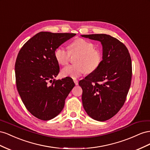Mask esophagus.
<instances>
[{
	"instance_id": "34e87169",
	"label": "esophagus",
	"mask_w": 150,
	"mask_h": 150,
	"mask_svg": "<svg viewBox=\"0 0 150 150\" xmlns=\"http://www.w3.org/2000/svg\"><path fill=\"white\" fill-rule=\"evenodd\" d=\"M74 82L75 84L76 85H77L79 84V81H78L77 80H76V79H74Z\"/></svg>"
}]
</instances>
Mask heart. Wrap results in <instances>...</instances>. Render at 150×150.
Segmentation results:
<instances>
[{
	"label": "heart",
	"instance_id": "heart-1",
	"mask_svg": "<svg viewBox=\"0 0 150 150\" xmlns=\"http://www.w3.org/2000/svg\"><path fill=\"white\" fill-rule=\"evenodd\" d=\"M92 42L82 38L73 41L69 46V51L59 46L54 51V57L57 62L64 65L68 62L71 54H79L76 59V65H68L62 68V75L64 77L76 79L87 71L91 73L97 70L100 65L102 56L99 50L94 49Z\"/></svg>",
	"mask_w": 150,
	"mask_h": 150
}]
</instances>
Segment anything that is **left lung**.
<instances>
[{"label": "left lung", "instance_id": "left-lung-1", "mask_svg": "<svg viewBox=\"0 0 150 150\" xmlns=\"http://www.w3.org/2000/svg\"><path fill=\"white\" fill-rule=\"evenodd\" d=\"M99 41L102 60L99 68L79 84L82 88V104L92 119L105 121L112 117L125 104L131 85L132 63L126 46L105 34L81 35Z\"/></svg>", "mask_w": 150, "mask_h": 150}]
</instances>
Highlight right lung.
Here are the masks:
<instances>
[{"mask_svg": "<svg viewBox=\"0 0 150 150\" xmlns=\"http://www.w3.org/2000/svg\"><path fill=\"white\" fill-rule=\"evenodd\" d=\"M75 35L40 32L25 42L17 57L18 91L29 112L41 120H50L60 113L66 98L75 86L70 77L57 80L54 78L59 71L54 51Z\"/></svg>", "mask_w": 150, "mask_h": 150, "instance_id": "obj_1", "label": "right lung"}]
</instances>
